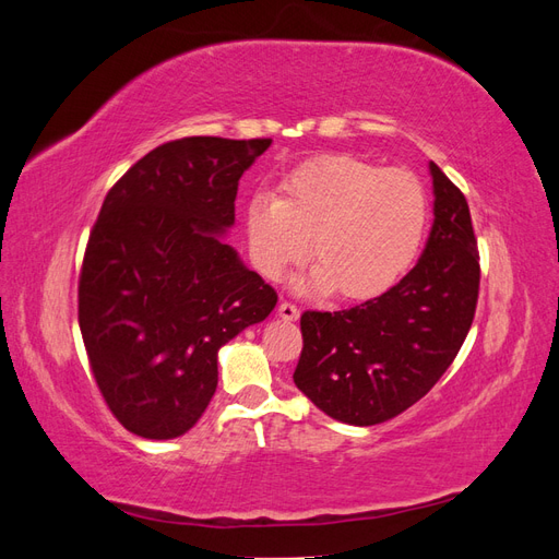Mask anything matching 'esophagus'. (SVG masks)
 <instances>
[{
	"mask_svg": "<svg viewBox=\"0 0 559 559\" xmlns=\"http://www.w3.org/2000/svg\"><path fill=\"white\" fill-rule=\"evenodd\" d=\"M298 314H300V310L294 306V302H289V300H282L280 302V317L284 321H296Z\"/></svg>",
	"mask_w": 559,
	"mask_h": 559,
	"instance_id": "34e87169",
	"label": "esophagus"
}]
</instances>
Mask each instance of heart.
<instances>
[{"label": "heart", "mask_w": 559, "mask_h": 559, "mask_svg": "<svg viewBox=\"0 0 559 559\" xmlns=\"http://www.w3.org/2000/svg\"><path fill=\"white\" fill-rule=\"evenodd\" d=\"M253 267L280 280L308 257L310 289L368 300L408 273L429 228L427 189L408 170L335 154L284 175L277 195L257 193L245 214Z\"/></svg>", "instance_id": "b5f03b06"}]
</instances>
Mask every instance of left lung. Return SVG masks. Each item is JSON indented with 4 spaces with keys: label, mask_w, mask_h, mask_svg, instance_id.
<instances>
[{
    "label": "left lung",
    "mask_w": 559,
    "mask_h": 559,
    "mask_svg": "<svg viewBox=\"0 0 559 559\" xmlns=\"http://www.w3.org/2000/svg\"><path fill=\"white\" fill-rule=\"evenodd\" d=\"M433 226L417 265L392 289L341 312L300 317L294 382L319 411L370 427L408 411L462 349L480 289V253L464 193L429 163Z\"/></svg>",
    "instance_id": "left-lung-1"
}]
</instances>
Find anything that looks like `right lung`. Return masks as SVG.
I'll return each mask as SVG.
<instances>
[{
    "label": "right lung",
    "mask_w": 559,
    "mask_h": 559,
    "mask_svg": "<svg viewBox=\"0 0 559 559\" xmlns=\"http://www.w3.org/2000/svg\"><path fill=\"white\" fill-rule=\"evenodd\" d=\"M270 142H165L103 202L79 273V326L99 394L132 433L189 431L216 392L218 347L277 306L273 286L216 238Z\"/></svg>",
    "instance_id": "add662e5"
}]
</instances>
